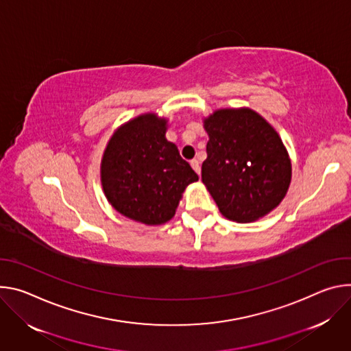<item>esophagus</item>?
I'll use <instances>...</instances> for the list:
<instances>
[{
	"label": "esophagus",
	"instance_id": "esophagus-1",
	"mask_svg": "<svg viewBox=\"0 0 351 351\" xmlns=\"http://www.w3.org/2000/svg\"><path fill=\"white\" fill-rule=\"evenodd\" d=\"M191 167L195 170V173L199 176L201 174V166H199V162L198 160H191Z\"/></svg>",
	"mask_w": 351,
	"mask_h": 351
}]
</instances>
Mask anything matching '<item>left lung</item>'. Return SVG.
<instances>
[{"label": "left lung", "mask_w": 351, "mask_h": 351, "mask_svg": "<svg viewBox=\"0 0 351 351\" xmlns=\"http://www.w3.org/2000/svg\"><path fill=\"white\" fill-rule=\"evenodd\" d=\"M204 128L202 182L220 213L251 223L276 209L291 182V160L276 130L248 107L215 110Z\"/></svg>", "instance_id": "left-lung-1"}]
</instances>
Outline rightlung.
Returning a JSON list of instances; mask_svg holds the SVG:
<instances>
[{
    "mask_svg": "<svg viewBox=\"0 0 351 351\" xmlns=\"http://www.w3.org/2000/svg\"><path fill=\"white\" fill-rule=\"evenodd\" d=\"M169 120L145 112L124 123L108 139L100 181L108 204L123 216L160 226L171 220L185 188L198 181L166 138Z\"/></svg>",
    "mask_w": 351,
    "mask_h": 351,
    "instance_id": "right-lung-1",
    "label": "right lung"
}]
</instances>
